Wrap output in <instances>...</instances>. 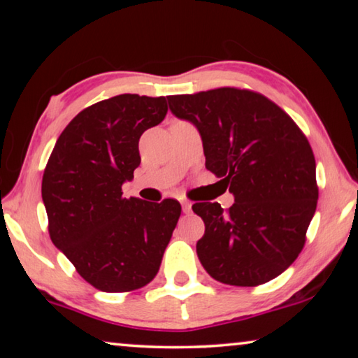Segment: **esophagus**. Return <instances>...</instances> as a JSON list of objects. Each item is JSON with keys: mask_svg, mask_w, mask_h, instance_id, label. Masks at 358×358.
<instances>
[{"mask_svg": "<svg viewBox=\"0 0 358 358\" xmlns=\"http://www.w3.org/2000/svg\"><path fill=\"white\" fill-rule=\"evenodd\" d=\"M181 208H183V213H191V202L181 201Z\"/></svg>", "mask_w": 358, "mask_h": 358, "instance_id": "obj_1", "label": "esophagus"}]
</instances>
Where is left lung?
I'll return each instance as SVG.
<instances>
[{"mask_svg":"<svg viewBox=\"0 0 358 358\" xmlns=\"http://www.w3.org/2000/svg\"><path fill=\"white\" fill-rule=\"evenodd\" d=\"M180 120L202 137L205 167L235 203H194L205 222L197 256L207 273L230 286L268 282L292 265L317 205L316 161L305 134L275 102L240 88L167 96Z\"/></svg>","mask_w":358,"mask_h":358,"instance_id":"left-lung-1","label":"left lung"}]
</instances>
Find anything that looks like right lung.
I'll use <instances>...</instances> for the list:
<instances>
[{"instance_id":"obj_1","label":"right lung","mask_w":358,"mask_h":358,"mask_svg":"<svg viewBox=\"0 0 358 358\" xmlns=\"http://www.w3.org/2000/svg\"><path fill=\"white\" fill-rule=\"evenodd\" d=\"M167 113L164 96L120 94L72 118L42 177L48 234L77 273L102 292L153 280L181 215L173 199L150 205L121 186L141 164L138 138Z\"/></svg>"}]
</instances>
